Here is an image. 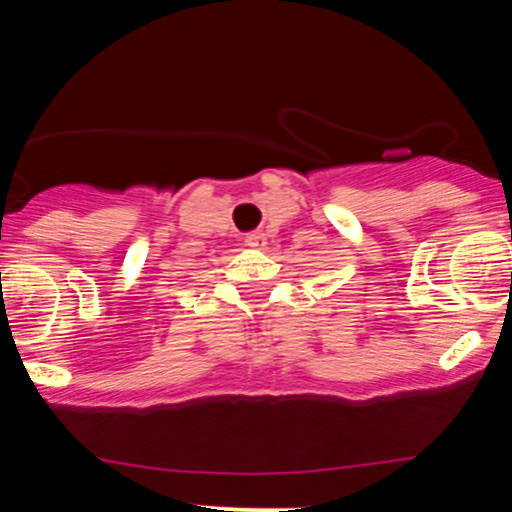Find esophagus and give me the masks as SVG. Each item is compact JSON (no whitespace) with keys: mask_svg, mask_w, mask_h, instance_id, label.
I'll use <instances>...</instances> for the list:
<instances>
[{"mask_svg":"<svg viewBox=\"0 0 512 512\" xmlns=\"http://www.w3.org/2000/svg\"><path fill=\"white\" fill-rule=\"evenodd\" d=\"M245 245H248V248H255V250H264L267 248V238H264L262 231H252L245 236Z\"/></svg>","mask_w":512,"mask_h":512,"instance_id":"34e87169","label":"esophagus"}]
</instances>
